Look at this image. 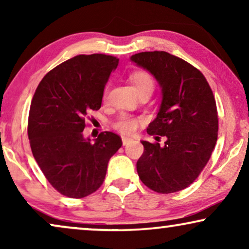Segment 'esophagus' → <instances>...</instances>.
I'll return each mask as SVG.
<instances>
[{"mask_svg": "<svg viewBox=\"0 0 249 249\" xmlns=\"http://www.w3.org/2000/svg\"><path fill=\"white\" fill-rule=\"evenodd\" d=\"M132 139L131 138H128V137H122V144H124V146L128 145L129 142H131Z\"/></svg>", "mask_w": 249, "mask_h": 249, "instance_id": "34e87169", "label": "esophagus"}]
</instances>
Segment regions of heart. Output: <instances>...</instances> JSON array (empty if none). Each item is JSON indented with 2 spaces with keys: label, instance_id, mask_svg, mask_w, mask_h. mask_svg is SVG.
<instances>
[{
  "label": "heart",
  "instance_id": "1",
  "mask_svg": "<svg viewBox=\"0 0 249 249\" xmlns=\"http://www.w3.org/2000/svg\"><path fill=\"white\" fill-rule=\"evenodd\" d=\"M130 80L134 84L137 93L142 90L153 91L154 89V79H153L152 74L146 72V71H136V72L131 73ZM139 124H141V119L124 114L115 121L114 128L122 134L131 135L137 130Z\"/></svg>",
  "mask_w": 249,
  "mask_h": 249
}]
</instances>
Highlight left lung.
<instances>
[{"label": "left lung", "mask_w": 249, "mask_h": 249, "mask_svg": "<svg viewBox=\"0 0 249 249\" xmlns=\"http://www.w3.org/2000/svg\"><path fill=\"white\" fill-rule=\"evenodd\" d=\"M130 60L160 85L161 105L147 134L156 141L166 138L163 146L142 141L138 176L156 193L179 192L195 181L216 144L219 120L212 89L198 69L168 52H142Z\"/></svg>", "instance_id": "left-lung-1"}]
</instances>
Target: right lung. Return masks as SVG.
Returning <instances> with one entry per match:
<instances>
[{"mask_svg": "<svg viewBox=\"0 0 249 249\" xmlns=\"http://www.w3.org/2000/svg\"><path fill=\"white\" fill-rule=\"evenodd\" d=\"M119 59L77 55L51 70L34 94L28 137L37 164L62 195L83 198L100 188L122 141L111 131L85 138V118L100 110L104 87Z\"/></svg>", "mask_w": 249, "mask_h": 249, "instance_id": "right-lung-1", "label": "right lung"}]
</instances>
